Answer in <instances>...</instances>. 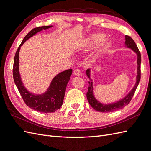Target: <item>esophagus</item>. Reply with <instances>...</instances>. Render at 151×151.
I'll list each match as a JSON object with an SVG mask.
<instances>
[{
	"label": "esophagus",
	"mask_w": 151,
	"mask_h": 151,
	"mask_svg": "<svg viewBox=\"0 0 151 151\" xmlns=\"http://www.w3.org/2000/svg\"><path fill=\"white\" fill-rule=\"evenodd\" d=\"M74 75L77 76H81V71H80L79 68H76V69H75L74 70Z\"/></svg>",
	"instance_id": "1"
}]
</instances>
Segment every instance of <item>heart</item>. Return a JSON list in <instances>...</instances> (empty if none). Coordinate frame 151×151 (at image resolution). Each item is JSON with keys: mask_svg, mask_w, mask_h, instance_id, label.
Returning <instances> with one entry per match:
<instances>
[{"mask_svg": "<svg viewBox=\"0 0 151 151\" xmlns=\"http://www.w3.org/2000/svg\"><path fill=\"white\" fill-rule=\"evenodd\" d=\"M104 37H105L104 35L102 33H98V34L93 35V36H91L88 40V47H91L98 45V43L102 42V41L104 39ZM110 46H111L110 42H106L103 43L101 48V51L102 52L106 51V50H107L109 47H110Z\"/></svg>", "mask_w": 151, "mask_h": 151, "instance_id": "b5f03b06", "label": "heart"}]
</instances>
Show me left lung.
<instances>
[{
  "label": "left lung",
  "mask_w": 151,
  "mask_h": 151,
  "mask_svg": "<svg viewBox=\"0 0 151 151\" xmlns=\"http://www.w3.org/2000/svg\"><path fill=\"white\" fill-rule=\"evenodd\" d=\"M125 45L127 47L131 48L134 52H135L137 55V76L136 78V83L130 92L126 96L120 100L116 103L109 104H104L99 103L97 99H96L93 94V86L92 82H88L89 86H88V91L86 94L87 99L88 100V102L92 108H93L95 110H96L99 112H113L115 111L118 109H120L123 108L126 106L127 105L129 104L131 99L133 98L135 90L137 88V86L139 84L140 80V63H141V55L139 50L135 44L134 40L132 39L130 36L125 35ZM90 70L88 69L86 71V74L90 78Z\"/></svg>",
  "instance_id": "1"
}]
</instances>
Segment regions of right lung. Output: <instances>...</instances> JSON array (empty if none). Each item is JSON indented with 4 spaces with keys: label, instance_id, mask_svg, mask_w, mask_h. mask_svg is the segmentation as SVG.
Masks as SVG:
<instances>
[{
    "label": "right lung",
    "instance_id": "obj_1",
    "mask_svg": "<svg viewBox=\"0 0 151 151\" xmlns=\"http://www.w3.org/2000/svg\"><path fill=\"white\" fill-rule=\"evenodd\" d=\"M51 27L52 26L36 27L26 35L16 52L12 69L14 81L25 104L36 111L45 113L55 112L61 107L72 70L70 68L57 74L52 80L46 93L39 95L33 94L26 90L22 83L19 72V52L21 47L27 40L42 29H47Z\"/></svg>",
    "mask_w": 151,
    "mask_h": 151
}]
</instances>
